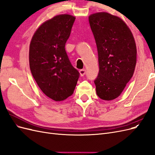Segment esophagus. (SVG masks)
Returning <instances> with one entry per match:
<instances>
[{
	"label": "esophagus",
	"instance_id": "esophagus-1",
	"mask_svg": "<svg viewBox=\"0 0 155 155\" xmlns=\"http://www.w3.org/2000/svg\"><path fill=\"white\" fill-rule=\"evenodd\" d=\"M86 73V70L85 69H82L79 70V74H80L81 76H85V74Z\"/></svg>",
	"mask_w": 155,
	"mask_h": 155
}]
</instances>
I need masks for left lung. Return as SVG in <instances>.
I'll list each match as a JSON object with an SVG mask.
<instances>
[{
  "label": "left lung",
  "instance_id": "1",
  "mask_svg": "<svg viewBox=\"0 0 155 155\" xmlns=\"http://www.w3.org/2000/svg\"><path fill=\"white\" fill-rule=\"evenodd\" d=\"M97 45L99 74L97 95L110 101L118 97L132 78L137 63V46L132 32L121 18L107 12L88 17Z\"/></svg>",
  "mask_w": 155,
  "mask_h": 155
}]
</instances>
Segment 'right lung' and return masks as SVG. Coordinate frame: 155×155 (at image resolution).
Returning a JSON list of instances; mask_svg holds the SVG:
<instances>
[{"label": "right lung", "mask_w": 155, "mask_h": 155, "mask_svg": "<svg viewBox=\"0 0 155 155\" xmlns=\"http://www.w3.org/2000/svg\"><path fill=\"white\" fill-rule=\"evenodd\" d=\"M75 19L71 15L61 14L45 21L37 29L30 44L32 76L45 94L55 101L72 94L79 76L64 48Z\"/></svg>", "instance_id": "right-lung-1"}]
</instances>
